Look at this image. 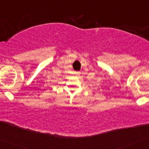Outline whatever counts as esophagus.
<instances>
[{"instance_id":"1","label":"esophagus","mask_w":149,"mask_h":149,"mask_svg":"<svg viewBox=\"0 0 149 149\" xmlns=\"http://www.w3.org/2000/svg\"><path fill=\"white\" fill-rule=\"evenodd\" d=\"M74 74H76V75H77V76H79L80 74H81V72H79V71H77V72H74Z\"/></svg>"}]
</instances>
